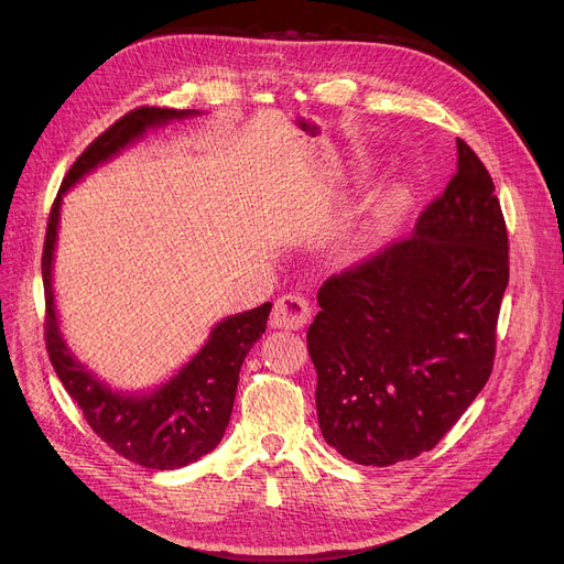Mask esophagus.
I'll use <instances>...</instances> for the list:
<instances>
[{"instance_id":"1","label":"esophagus","mask_w":564,"mask_h":564,"mask_svg":"<svg viewBox=\"0 0 564 564\" xmlns=\"http://www.w3.org/2000/svg\"><path fill=\"white\" fill-rule=\"evenodd\" d=\"M311 319V304L302 294H283L272 311V322L279 329H302Z\"/></svg>"}]
</instances>
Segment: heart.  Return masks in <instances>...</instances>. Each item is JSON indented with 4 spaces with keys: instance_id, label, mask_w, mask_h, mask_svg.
<instances>
[{
    "instance_id": "b5f03b06",
    "label": "heart",
    "mask_w": 564,
    "mask_h": 564,
    "mask_svg": "<svg viewBox=\"0 0 564 564\" xmlns=\"http://www.w3.org/2000/svg\"><path fill=\"white\" fill-rule=\"evenodd\" d=\"M406 205V189L402 185H393L389 192H383L381 200L375 207V230L389 228V224L402 213V207Z\"/></svg>"
}]
</instances>
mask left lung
<instances>
[{
  "label": "left lung",
  "instance_id": "1",
  "mask_svg": "<svg viewBox=\"0 0 564 564\" xmlns=\"http://www.w3.org/2000/svg\"><path fill=\"white\" fill-rule=\"evenodd\" d=\"M508 279L494 181L457 139V173L413 235L317 292L306 340L324 441L364 466L432 451L491 375Z\"/></svg>",
  "mask_w": 564,
  "mask_h": 564
}]
</instances>
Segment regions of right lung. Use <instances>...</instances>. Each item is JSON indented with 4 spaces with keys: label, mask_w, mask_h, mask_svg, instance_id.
<instances>
[{
    "label": "right lung",
    "mask_w": 564,
    "mask_h": 564,
    "mask_svg": "<svg viewBox=\"0 0 564 564\" xmlns=\"http://www.w3.org/2000/svg\"><path fill=\"white\" fill-rule=\"evenodd\" d=\"M198 113L200 111L196 109L141 107L126 113L121 121L102 132L66 173L52 205L43 249V288L47 306L45 345L56 377L79 404L86 423L109 448L139 466L158 470L183 468L219 446L230 421L240 368L249 349L264 334L272 304L267 302L217 322L203 347L160 387L121 391L111 389L68 347L54 304L52 270L62 203L68 189L100 164L123 153L148 130Z\"/></svg>",
    "instance_id": "1"
}]
</instances>
